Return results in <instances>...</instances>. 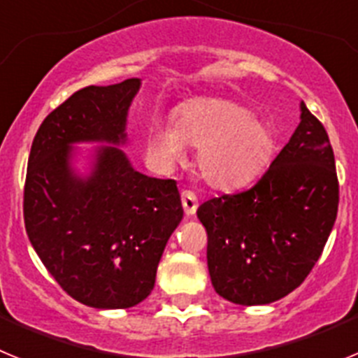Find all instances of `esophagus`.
Here are the masks:
<instances>
[{
    "instance_id": "1",
    "label": "esophagus",
    "mask_w": 358,
    "mask_h": 358,
    "mask_svg": "<svg viewBox=\"0 0 358 358\" xmlns=\"http://www.w3.org/2000/svg\"><path fill=\"white\" fill-rule=\"evenodd\" d=\"M181 202H182V208H185V213L188 215V217L195 215L199 202H197V195H195L194 192H189V189H182Z\"/></svg>"
}]
</instances>
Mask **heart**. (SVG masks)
<instances>
[{"mask_svg": "<svg viewBox=\"0 0 358 358\" xmlns=\"http://www.w3.org/2000/svg\"><path fill=\"white\" fill-rule=\"evenodd\" d=\"M186 145L197 147L195 166L208 185L240 188L265 170L273 156L274 134L240 103L199 96L177 107L172 123H150L145 157L152 169L166 172L185 159Z\"/></svg>", "mask_w": 358, "mask_h": 358, "instance_id": "heart-1", "label": "heart"}]
</instances>
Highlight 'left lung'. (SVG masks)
Returning a JSON list of instances; mask_svg holds the SVG:
<instances>
[{
  "label": "left lung",
  "instance_id": "obj_1",
  "mask_svg": "<svg viewBox=\"0 0 358 358\" xmlns=\"http://www.w3.org/2000/svg\"><path fill=\"white\" fill-rule=\"evenodd\" d=\"M301 122L251 189L206 201L208 271L218 296L236 305L274 303L301 285L331 233L339 182L330 140L299 103Z\"/></svg>",
  "mask_w": 358,
  "mask_h": 358
}]
</instances>
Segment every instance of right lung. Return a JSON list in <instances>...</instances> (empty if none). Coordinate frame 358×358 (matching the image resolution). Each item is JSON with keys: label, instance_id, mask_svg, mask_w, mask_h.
<instances>
[{"label": "right lung", "instance_id": "add662e5", "mask_svg": "<svg viewBox=\"0 0 358 358\" xmlns=\"http://www.w3.org/2000/svg\"><path fill=\"white\" fill-rule=\"evenodd\" d=\"M140 87V78H127L73 93L41 123L28 157L31 248L73 299L100 310L131 308L152 292L182 220L176 181L138 172L122 150ZM80 143L97 147L82 151Z\"/></svg>", "mask_w": 358, "mask_h": 358}]
</instances>
